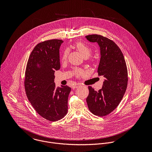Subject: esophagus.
I'll return each mask as SVG.
<instances>
[{"mask_svg": "<svg viewBox=\"0 0 152 152\" xmlns=\"http://www.w3.org/2000/svg\"><path fill=\"white\" fill-rule=\"evenodd\" d=\"M80 84H79V83H75V84H74L73 86H72V88H78V87H80Z\"/></svg>", "mask_w": 152, "mask_h": 152, "instance_id": "34e87169", "label": "esophagus"}]
</instances>
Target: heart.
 I'll use <instances>...</instances> for the list:
<instances>
[{"label": "heart", "mask_w": 152, "mask_h": 152, "mask_svg": "<svg viewBox=\"0 0 152 152\" xmlns=\"http://www.w3.org/2000/svg\"><path fill=\"white\" fill-rule=\"evenodd\" d=\"M74 47L76 50H77L84 57L87 58L92 53V48L91 47L88 45L87 44L85 43L82 42H77L74 44ZM68 56V50H65L63 52V55L61 56V61L63 62L65 61L66 60ZM89 61H92L91 59L89 60ZM74 73L77 77H80L85 74V72L82 69H78L75 68L74 69Z\"/></svg>", "instance_id": "obj_1"}]
</instances>
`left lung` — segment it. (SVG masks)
<instances>
[{
  "label": "left lung",
  "instance_id": "8db88e82",
  "mask_svg": "<svg viewBox=\"0 0 152 152\" xmlns=\"http://www.w3.org/2000/svg\"><path fill=\"white\" fill-rule=\"evenodd\" d=\"M86 37L90 42L98 43L100 47L98 74L105 78L102 88L98 91L88 87L87 105L95 115L107 116L117 108L126 92L128 82L127 66L123 53L113 41L98 34Z\"/></svg>",
  "mask_w": 152,
  "mask_h": 152
}]
</instances>
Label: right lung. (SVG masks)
<instances>
[{
  "mask_svg": "<svg viewBox=\"0 0 152 152\" xmlns=\"http://www.w3.org/2000/svg\"><path fill=\"white\" fill-rule=\"evenodd\" d=\"M62 40L52 39L37 44L31 53L25 71L24 85L32 107L44 119L54 122L68 112L71 90L67 86L56 87L54 72L60 68L59 49Z\"/></svg>",
  "mask_w": 152,
  "mask_h": 152,
  "instance_id": "1",
  "label": "right lung"
}]
</instances>
